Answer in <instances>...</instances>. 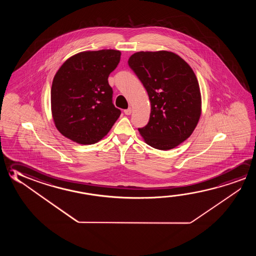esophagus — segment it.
I'll return each instance as SVG.
<instances>
[{
  "mask_svg": "<svg viewBox=\"0 0 256 256\" xmlns=\"http://www.w3.org/2000/svg\"><path fill=\"white\" fill-rule=\"evenodd\" d=\"M131 112H132V109H131V108H128V109L124 110V114H126V115H130Z\"/></svg>",
  "mask_w": 256,
  "mask_h": 256,
  "instance_id": "obj_1",
  "label": "esophagus"
}]
</instances>
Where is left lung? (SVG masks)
<instances>
[{
    "mask_svg": "<svg viewBox=\"0 0 256 256\" xmlns=\"http://www.w3.org/2000/svg\"><path fill=\"white\" fill-rule=\"evenodd\" d=\"M128 66L146 89L151 114L138 128L144 141L159 150H170L188 138L201 115V94L193 70L172 52H138Z\"/></svg>",
    "mask_w": 256,
    "mask_h": 256,
    "instance_id": "obj_1",
    "label": "left lung"
}]
</instances>
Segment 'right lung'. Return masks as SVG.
Listing matches in <instances>:
<instances>
[{
    "label": "right lung",
    "instance_id": "add662e5",
    "mask_svg": "<svg viewBox=\"0 0 256 256\" xmlns=\"http://www.w3.org/2000/svg\"><path fill=\"white\" fill-rule=\"evenodd\" d=\"M120 52H82L63 63L50 89L52 114L60 132L74 142L92 144L108 134L120 110L112 102L109 75Z\"/></svg>",
    "mask_w": 256,
    "mask_h": 256
}]
</instances>
